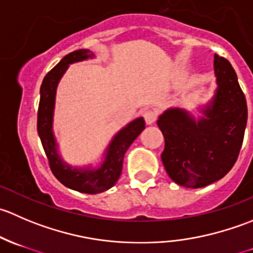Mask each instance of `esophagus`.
<instances>
[{"label":"esophagus","mask_w":253,"mask_h":253,"mask_svg":"<svg viewBox=\"0 0 253 253\" xmlns=\"http://www.w3.org/2000/svg\"><path fill=\"white\" fill-rule=\"evenodd\" d=\"M143 116H144V120H145V122H147V125H152L157 121L158 112L155 110H147V111H144Z\"/></svg>","instance_id":"1"}]
</instances>
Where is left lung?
Returning a JSON list of instances; mask_svg holds the SVG:
<instances>
[{
	"label": "left lung",
	"mask_w": 253,
	"mask_h": 253,
	"mask_svg": "<svg viewBox=\"0 0 253 253\" xmlns=\"http://www.w3.org/2000/svg\"><path fill=\"white\" fill-rule=\"evenodd\" d=\"M216 89L195 119L170 108L157 121L165 138L162 160L178 185L200 188L224 177L235 164L247 124L246 98L226 58L214 55Z\"/></svg>",
	"instance_id": "left-lung-1"
}]
</instances>
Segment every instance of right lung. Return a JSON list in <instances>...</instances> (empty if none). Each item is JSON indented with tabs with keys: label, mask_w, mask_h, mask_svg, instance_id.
Here are the masks:
<instances>
[{
	"label": "right lung",
	"mask_w": 253,
	"mask_h": 253,
	"mask_svg": "<svg viewBox=\"0 0 253 253\" xmlns=\"http://www.w3.org/2000/svg\"><path fill=\"white\" fill-rule=\"evenodd\" d=\"M94 56L95 55L86 48L73 51L66 55L45 76L40 86V103L38 110V133L42 139L52 174L66 187L90 195L104 192L117 182L122 171L125 153L145 127L143 117H138L120 129L106 148L103 163L98 168L72 167L58 154L57 142L52 129L56 89L58 82L70 65L93 58Z\"/></svg>",
	"instance_id": "add662e5"
}]
</instances>
